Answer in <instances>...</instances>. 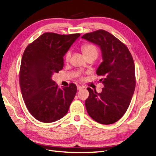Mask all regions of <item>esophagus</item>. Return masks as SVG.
<instances>
[{"instance_id":"esophagus-1","label":"esophagus","mask_w":156,"mask_h":156,"mask_svg":"<svg viewBox=\"0 0 156 156\" xmlns=\"http://www.w3.org/2000/svg\"><path fill=\"white\" fill-rule=\"evenodd\" d=\"M77 90H81L83 87H81V86H79V85H78V86L77 87Z\"/></svg>"}]
</instances>
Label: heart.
<instances>
[{"mask_svg":"<svg viewBox=\"0 0 156 156\" xmlns=\"http://www.w3.org/2000/svg\"><path fill=\"white\" fill-rule=\"evenodd\" d=\"M81 50L83 54L86 56V58L90 57V56H95L97 57L99 54V51L97 47L91 43L84 44L81 47ZM71 58V52L69 51L66 52L64 55V60L66 62H68Z\"/></svg>","mask_w":156,"mask_h":156,"instance_id":"obj_1","label":"heart"}]
</instances>
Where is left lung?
<instances>
[{
    "label": "left lung",
    "mask_w": 156,
    "mask_h": 156,
    "mask_svg": "<svg viewBox=\"0 0 156 156\" xmlns=\"http://www.w3.org/2000/svg\"><path fill=\"white\" fill-rule=\"evenodd\" d=\"M82 38L100 46L103 62L96 73L104 87L101 93L87 88L85 101L88 115L102 124H111L124 116L135 88L134 61L127 46L115 36L103 30L87 33Z\"/></svg>",
    "instance_id": "obj_1"
}]
</instances>
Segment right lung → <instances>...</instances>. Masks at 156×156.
I'll return each instance as SVG.
<instances>
[{"label": "right lung", "instance_id": "add662e5", "mask_svg": "<svg viewBox=\"0 0 156 156\" xmlns=\"http://www.w3.org/2000/svg\"><path fill=\"white\" fill-rule=\"evenodd\" d=\"M80 34L45 32L28 45L23 53L20 84L23 100L33 117L50 123L64 116L77 92L70 83L60 89L52 79L64 67L63 56Z\"/></svg>", "mask_w": 156, "mask_h": 156}]
</instances>
